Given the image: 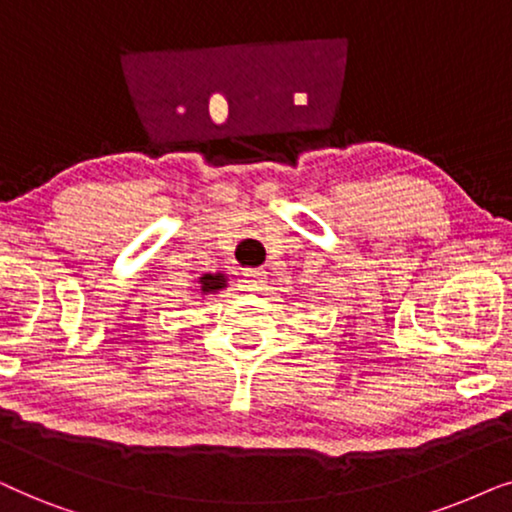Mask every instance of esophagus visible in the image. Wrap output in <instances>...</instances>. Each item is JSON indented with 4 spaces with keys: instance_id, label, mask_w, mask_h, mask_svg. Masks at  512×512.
<instances>
[{
    "instance_id": "esophagus-1",
    "label": "esophagus",
    "mask_w": 512,
    "mask_h": 512,
    "mask_svg": "<svg viewBox=\"0 0 512 512\" xmlns=\"http://www.w3.org/2000/svg\"><path fill=\"white\" fill-rule=\"evenodd\" d=\"M243 276H245V283H248L250 288H260V285H264V278H267V271H262V269H245Z\"/></svg>"
}]
</instances>
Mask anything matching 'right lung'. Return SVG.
I'll use <instances>...</instances> for the list:
<instances>
[{
    "mask_svg": "<svg viewBox=\"0 0 512 512\" xmlns=\"http://www.w3.org/2000/svg\"><path fill=\"white\" fill-rule=\"evenodd\" d=\"M201 295H213V292L227 288V276L224 274H203L199 278Z\"/></svg>",
    "mask_w": 512,
    "mask_h": 512,
    "instance_id": "right-lung-1",
    "label": "right lung"
}]
</instances>
